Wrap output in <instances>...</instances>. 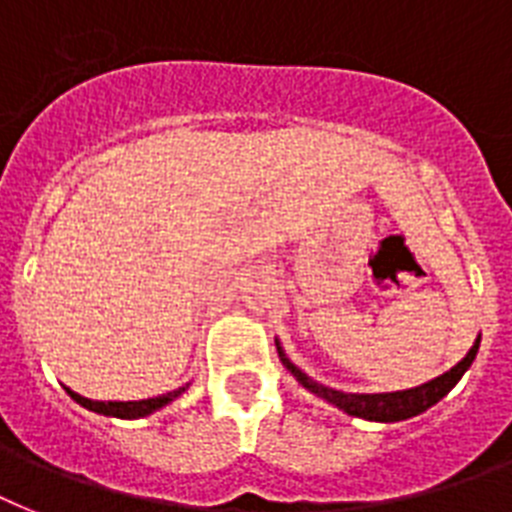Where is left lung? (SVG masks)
I'll return each instance as SVG.
<instances>
[{"label":"left lung","mask_w":512,"mask_h":512,"mask_svg":"<svg viewBox=\"0 0 512 512\" xmlns=\"http://www.w3.org/2000/svg\"><path fill=\"white\" fill-rule=\"evenodd\" d=\"M481 336H476V342L460 363H455L447 373L442 376L431 378L426 384L413 386V389H400V392H381V394H360V392H342V389H331V386L321 384V381H315V378L307 376L302 368L289 360V355L284 352V347L278 344L276 339V350L278 357H281V363L294 378H297L299 384L305 386L307 392L315 394V397H321L326 400L328 405L339 407L342 413L352 415V418H363V421H373V423H397V421H407V418H415V415L426 413L429 407H434L436 402L447 397L452 392V386L458 384L463 373L471 368V363L476 360V352H479Z\"/></svg>","instance_id":"1"}]
</instances>
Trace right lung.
Returning a JSON list of instances; mask_svg holds the SVG:
<instances>
[{"mask_svg": "<svg viewBox=\"0 0 512 512\" xmlns=\"http://www.w3.org/2000/svg\"><path fill=\"white\" fill-rule=\"evenodd\" d=\"M189 386L191 384H184V386H178V389H173V392L160 394V397H149V400H134V402L89 400V397H81V394H76L73 389H68V386H65V392H68L70 397L78 402V405L86 407V410H91V413L107 415V418H123V421H136V418H147V415L157 413V410H162V407L170 405L173 400H178V397H181V394H184Z\"/></svg>", "mask_w": 512, "mask_h": 512, "instance_id": "right-lung-1", "label": "right lung"}]
</instances>
